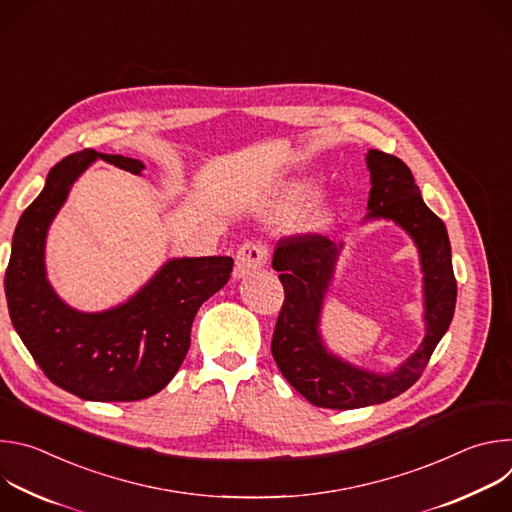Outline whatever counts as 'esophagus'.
Instances as JSON below:
<instances>
[{"label":"esophagus","mask_w":512,"mask_h":512,"mask_svg":"<svg viewBox=\"0 0 512 512\" xmlns=\"http://www.w3.org/2000/svg\"><path fill=\"white\" fill-rule=\"evenodd\" d=\"M267 263V249L257 243H245L239 247L235 257V277L243 279L253 275L257 269H261Z\"/></svg>","instance_id":"34e87169"}]
</instances>
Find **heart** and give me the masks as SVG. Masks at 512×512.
<instances>
[{
	"mask_svg": "<svg viewBox=\"0 0 512 512\" xmlns=\"http://www.w3.org/2000/svg\"><path fill=\"white\" fill-rule=\"evenodd\" d=\"M312 186L310 182H289L273 200V214L283 218L291 216L298 206L308 198ZM334 216V202L330 200L328 194H316L304 208L302 212V227L306 231H320L328 227Z\"/></svg>",
	"mask_w": 512,
	"mask_h": 512,
	"instance_id": "heart-1",
	"label": "heart"
}]
</instances>
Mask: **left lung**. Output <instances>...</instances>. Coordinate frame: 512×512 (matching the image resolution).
Wrapping results in <instances>:
<instances>
[{
	"label": "left lung",
	"mask_w": 512,
	"mask_h": 512,
	"mask_svg": "<svg viewBox=\"0 0 512 512\" xmlns=\"http://www.w3.org/2000/svg\"><path fill=\"white\" fill-rule=\"evenodd\" d=\"M364 160L371 172L369 214L364 221H393L417 247L425 334L419 348L393 373L362 369L334 354L322 338L320 320L342 243L336 245L322 235L277 243L273 269L279 271L285 300L271 352L285 381L312 405L326 409L369 407L407 391L448 332L458 296L446 225L423 202L411 170L379 150H369Z\"/></svg>",
	"instance_id": "8db88e82"
}]
</instances>
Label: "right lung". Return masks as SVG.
<instances>
[{
  "mask_svg": "<svg viewBox=\"0 0 512 512\" xmlns=\"http://www.w3.org/2000/svg\"><path fill=\"white\" fill-rule=\"evenodd\" d=\"M97 160L141 176L143 162L83 150L58 162L24 210L6 271L12 324L44 375L87 401H139L178 373L198 308L233 271L231 257L166 261L123 304L103 312L70 308L46 277V237L79 176Z\"/></svg>",
  "mask_w": 512,
  "mask_h": 512,
  "instance_id": "add662e5",
  "label": "right lung"
}]
</instances>
